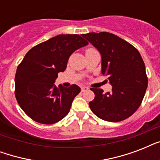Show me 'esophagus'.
Masks as SVG:
<instances>
[{
	"instance_id": "obj_1",
	"label": "esophagus",
	"mask_w": 160,
	"mask_h": 160,
	"mask_svg": "<svg viewBox=\"0 0 160 160\" xmlns=\"http://www.w3.org/2000/svg\"><path fill=\"white\" fill-rule=\"evenodd\" d=\"M88 90H89V88L86 87V86H81V91H82V92L87 91Z\"/></svg>"
}]
</instances>
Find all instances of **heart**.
I'll return each mask as SVG.
<instances>
[{"label": "heart", "instance_id": "1", "mask_svg": "<svg viewBox=\"0 0 160 160\" xmlns=\"http://www.w3.org/2000/svg\"><path fill=\"white\" fill-rule=\"evenodd\" d=\"M90 50H92V49H88L87 51H90Z\"/></svg>", "mask_w": 160, "mask_h": 160}]
</instances>
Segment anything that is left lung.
<instances>
[{
  "mask_svg": "<svg viewBox=\"0 0 160 160\" xmlns=\"http://www.w3.org/2000/svg\"><path fill=\"white\" fill-rule=\"evenodd\" d=\"M101 55V73L108 76L110 92L91 88L95 99L90 109L100 119L119 122L136 111L148 86L145 65L135 47L109 32L83 34Z\"/></svg>",
  "mask_w": 160,
  "mask_h": 160,
  "instance_id": "8db88e82",
  "label": "left lung"
}]
</instances>
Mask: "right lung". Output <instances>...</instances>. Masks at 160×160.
<instances>
[{
	"mask_svg": "<svg viewBox=\"0 0 160 160\" xmlns=\"http://www.w3.org/2000/svg\"><path fill=\"white\" fill-rule=\"evenodd\" d=\"M88 45L80 35H59L26 53L16 70V100L35 121L55 124L70 112L74 98L80 92L76 85H55L58 73L64 72L70 55Z\"/></svg>",
	"mask_w": 160,
	"mask_h": 160,
	"instance_id": "1",
	"label": "right lung"
}]
</instances>
